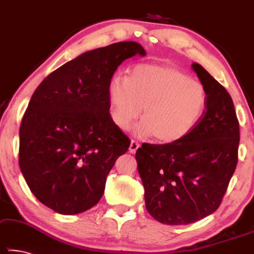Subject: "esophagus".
<instances>
[{
	"instance_id": "obj_1",
	"label": "esophagus",
	"mask_w": 254,
	"mask_h": 254,
	"mask_svg": "<svg viewBox=\"0 0 254 254\" xmlns=\"http://www.w3.org/2000/svg\"><path fill=\"white\" fill-rule=\"evenodd\" d=\"M139 148V143L136 142V141H131L130 142V145H129V152L130 153H135L136 150Z\"/></svg>"
}]
</instances>
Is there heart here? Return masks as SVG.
Listing matches in <instances>:
<instances>
[{
  "label": "heart",
  "mask_w": 254,
  "mask_h": 254,
  "mask_svg": "<svg viewBox=\"0 0 254 254\" xmlns=\"http://www.w3.org/2000/svg\"><path fill=\"white\" fill-rule=\"evenodd\" d=\"M110 115L127 130L138 118V136L152 135L158 142L173 143L188 135L203 118L208 95L203 83L168 65L139 64L129 78L116 73L108 86Z\"/></svg>",
  "instance_id": "obj_1"
}]
</instances>
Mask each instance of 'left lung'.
I'll use <instances>...</instances> for the list:
<instances>
[{
  "mask_svg": "<svg viewBox=\"0 0 254 254\" xmlns=\"http://www.w3.org/2000/svg\"><path fill=\"white\" fill-rule=\"evenodd\" d=\"M207 90L206 111L185 137L143 143L136 151L146 211L165 225H189L215 212L237 166L240 124L226 88L193 63Z\"/></svg>",
  "mask_w": 254,
  "mask_h": 254,
  "instance_id": "1",
  "label": "left lung"
}]
</instances>
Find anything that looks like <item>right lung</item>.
Instances as JSON below:
<instances>
[{"mask_svg": "<svg viewBox=\"0 0 254 254\" xmlns=\"http://www.w3.org/2000/svg\"><path fill=\"white\" fill-rule=\"evenodd\" d=\"M145 54L133 41L87 51L35 89L20 125L19 167L47 207L72 215L100 201L106 176L130 144L109 112L110 79L127 58Z\"/></svg>", "mask_w": 254, "mask_h": 254, "instance_id": "right-lung-1", "label": "right lung"}]
</instances>
